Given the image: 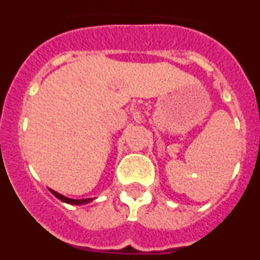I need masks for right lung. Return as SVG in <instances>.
<instances>
[{
  "instance_id": "right-lung-1",
  "label": "right lung",
  "mask_w": 260,
  "mask_h": 260,
  "mask_svg": "<svg viewBox=\"0 0 260 260\" xmlns=\"http://www.w3.org/2000/svg\"><path fill=\"white\" fill-rule=\"evenodd\" d=\"M50 192H52L54 197H57V198L59 199V201L65 202V203H69V204H86V203H89V202L92 201V198H87V199H70V198H66L65 195L59 194V192L54 191V190L49 189Z\"/></svg>"
}]
</instances>
